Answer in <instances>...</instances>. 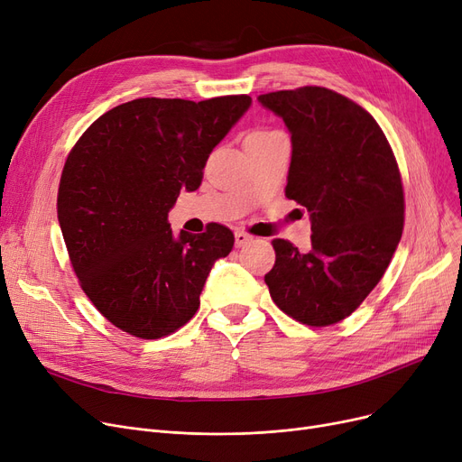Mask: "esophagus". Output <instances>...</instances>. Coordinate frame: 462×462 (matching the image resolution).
<instances>
[{"instance_id":"34e87169","label":"esophagus","mask_w":462,"mask_h":462,"mask_svg":"<svg viewBox=\"0 0 462 462\" xmlns=\"http://www.w3.org/2000/svg\"><path fill=\"white\" fill-rule=\"evenodd\" d=\"M234 237H236V247H244L253 239V236H249L247 232H241V230H237Z\"/></svg>"}]
</instances>
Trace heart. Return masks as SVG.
I'll use <instances>...</instances> for the list:
<instances>
[{
    "label": "heart",
    "mask_w": 462,
    "mask_h": 462,
    "mask_svg": "<svg viewBox=\"0 0 462 462\" xmlns=\"http://www.w3.org/2000/svg\"><path fill=\"white\" fill-rule=\"evenodd\" d=\"M260 133H270V131H256V133H253V134H260Z\"/></svg>",
    "instance_id": "obj_1"
}]
</instances>
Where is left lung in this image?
Listing matches in <instances>:
<instances>
[{
	"label": "left lung",
	"mask_w": 462,
	"mask_h": 462,
	"mask_svg": "<svg viewBox=\"0 0 462 462\" xmlns=\"http://www.w3.org/2000/svg\"><path fill=\"white\" fill-rule=\"evenodd\" d=\"M292 134L286 199L309 211L310 249L273 239L263 277L275 305L301 324L345 320L378 284L399 245L404 192L392 145L348 97L305 86L258 97Z\"/></svg>",
	"instance_id": "8db88e82"
}]
</instances>
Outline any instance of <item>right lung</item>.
<instances>
[{"label": "right lung", "mask_w": 462, "mask_h": 462, "mask_svg": "<svg viewBox=\"0 0 462 462\" xmlns=\"http://www.w3.org/2000/svg\"><path fill=\"white\" fill-rule=\"evenodd\" d=\"M251 103L249 95L134 99L95 119L70 150L58 221L86 296L121 331L161 338L199 310L234 234L211 225L174 236L168 211L183 189L200 187L209 153Z\"/></svg>", "instance_id": "add662e5"}]
</instances>
